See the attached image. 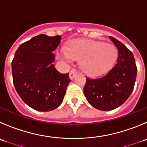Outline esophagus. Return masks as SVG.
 <instances>
[{
    "instance_id": "34e87169",
    "label": "esophagus",
    "mask_w": 147,
    "mask_h": 147,
    "mask_svg": "<svg viewBox=\"0 0 147 147\" xmlns=\"http://www.w3.org/2000/svg\"><path fill=\"white\" fill-rule=\"evenodd\" d=\"M77 73H78V71L75 69H72L69 72V78L73 79L74 77L77 75Z\"/></svg>"
}]
</instances>
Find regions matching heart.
Instances as JSON below:
<instances>
[{"instance_id": "b5f03b06", "label": "heart", "mask_w": 147, "mask_h": 147, "mask_svg": "<svg viewBox=\"0 0 147 147\" xmlns=\"http://www.w3.org/2000/svg\"><path fill=\"white\" fill-rule=\"evenodd\" d=\"M116 46L92 40H75L67 51H61L62 57L67 61L80 60L83 70L90 75H101L113 66L117 58Z\"/></svg>"}]
</instances>
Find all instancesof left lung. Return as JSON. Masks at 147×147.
I'll return each instance as SVG.
<instances>
[{
  "mask_svg": "<svg viewBox=\"0 0 147 147\" xmlns=\"http://www.w3.org/2000/svg\"><path fill=\"white\" fill-rule=\"evenodd\" d=\"M109 38L118 49L116 64L104 76L87 78L83 88L87 101L100 111H111L122 105L133 92L137 75L133 53L116 39Z\"/></svg>",
  "mask_w": 147,
  "mask_h": 147,
  "instance_id": "left-lung-1",
  "label": "left lung"
}]
</instances>
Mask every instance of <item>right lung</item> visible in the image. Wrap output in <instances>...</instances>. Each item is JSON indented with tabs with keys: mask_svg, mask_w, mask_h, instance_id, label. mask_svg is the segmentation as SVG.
<instances>
[{
	"mask_svg": "<svg viewBox=\"0 0 147 147\" xmlns=\"http://www.w3.org/2000/svg\"><path fill=\"white\" fill-rule=\"evenodd\" d=\"M61 36H36L18 47L11 62L13 83L22 101L39 111H50L61 104L71 80L53 62V51Z\"/></svg>",
	"mask_w": 147,
	"mask_h": 147,
	"instance_id": "right-lung-1",
	"label": "right lung"
}]
</instances>
